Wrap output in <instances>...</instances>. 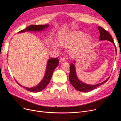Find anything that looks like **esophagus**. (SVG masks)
<instances>
[{
    "mask_svg": "<svg viewBox=\"0 0 121 121\" xmlns=\"http://www.w3.org/2000/svg\"><path fill=\"white\" fill-rule=\"evenodd\" d=\"M65 60H66V59L65 57H61V58L60 59V62L61 63H63V62H65Z\"/></svg>",
    "mask_w": 121,
    "mask_h": 121,
    "instance_id": "esophagus-1",
    "label": "esophagus"
}]
</instances>
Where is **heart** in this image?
Wrapping results in <instances>:
<instances>
[{"label":"heart","instance_id":"obj_1","mask_svg":"<svg viewBox=\"0 0 121 121\" xmlns=\"http://www.w3.org/2000/svg\"><path fill=\"white\" fill-rule=\"evenodd\" d=\"M84 36V34L80 32H73L60 38L59 43L62 46H70L74 43L78 42ZM90 40L91 37L89 36H87L83 38L71 49L70 52L71 54L73 55L78 54L81 52L83 47L89 42ZM54 47L55 48H58L56 45L54 46Z\"/></svg>","mask_w":121,"mask_h":121}]
</instances>
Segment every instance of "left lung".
I'll return each instance as SVG.
<instances>
[{
	"label": "left lung",
	"mask_w": 121,
	"mask_h": 121,
	"mask_svg": "<svg viewBox=\"0 0 121 121\" xmlns=\"http://www.w3.org/2000/svg\"><path fill=\"white\" fill-rule=\"evenodd\" d=\"M98 29L99 30L100 35H99V39L100 40H108L114 44V42L113 41V38L111 35L108 32L104 29L103 27L100 26H98ZM108 78L106 80L103 82L102 83H99L96 85H88L80 81L77 78V74H76L75 66L73 63H71L70 66V73L69 75V79L71 83L73 86V87L77 89V90L80 92H89L94 90V89L96 88L98 86L102 85L105 82H106L109 79Z\"/></svg>",
	"instance_id": "left-lung-1"
}]
</instances>
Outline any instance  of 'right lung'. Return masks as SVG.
<instances>
[{"label":"right lung","mask_w":121,"mask_h":121,"mask_svg":"<svg viewBox=\"0 0 121 121\" xmlns=\"http://www.w3.org/2000/svg\"><path fill=\"white\" fill-rule=\"evenodd\" d=\"M48 26L49 25L48 24L31 25L25 29H24V30L19 31L18 32L19 33L24 32L28 31H41V30H43L46 28L48 27ZM58 64H59V60L58 58H51L49 59L48 62L47 69L46 71L45 75H44L43 79L42 80V81L39 84L35 87H33V88L25 87L21 85L19 83H18V82L17 81H16L17 83L18 84V85L22 86V87L26 89L27 90L31 92H38L41 91L43 90L44 89L47 87V86L49 84L54 69L56 68L57 66L58 65Z\"/></svg>","instance_id":"add662e5"}]
</instances>
